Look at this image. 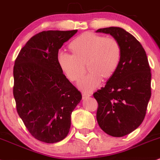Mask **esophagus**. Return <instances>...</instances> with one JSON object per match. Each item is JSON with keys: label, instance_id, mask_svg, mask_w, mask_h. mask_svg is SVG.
Wrapping results in <instances>:
<instances>
[{"label": "esophagus", "instance_id": "esophagus-1", "mask_svg": "<svg viewBox=\"0 0 160 160\" xmlns=\"http://www.w3.org/2000/svg\"><path fill=\"white\" fill-rule=\"evenodd\" d=\"M91 93H88V92L84 91V92H83V93H82V97H83V98H86V97H91Z\"/></svg>", "mask_w": 160, "mask_h": 160}]
</instances>
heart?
I'll return each mask as SVG.
<instances>
[{
    "mask_svg": "<svg viewBox=\"0 0 160 160\" xmlns=\"http://www.w3.org/2000/svg\"><path fill=\"white\" fill-rule=\"evenodd\" d=\"M69 48L72 54L59 52L58 63L72 82L80 79L86 63L89 72L78 83L84 91H93L100 84L102 78L107 79L113 76L119 67L121 48L114 37L85 32L73 39Z\"/></svg>",
    "mask_w": 160,
    "mask_h": 160,
    "instance_id": "heart-1",
    "label": "heart"
}]
</instances>
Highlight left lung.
<instances>
[{"label":"left lung","mask_w":160,"mask_h":160,"mask_svg":"<svg viewBox=\"0 0 160 160\" xmlns=\"http://www.w3.org/2000/svg\"><path fill=\"white\" fill-rule=\"evenodd\" d=\"M119 42L121 58L105 87L93 93L98 102L97 120L109 136L122 137L139 127L151 96V72L146 52L132 34L118 27L100 28Z\"/></svg>","instance_id":"left-lung-1"}]
</instances>
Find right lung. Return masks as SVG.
<instances>
[{"mask_svg": "<svg viewBox=\"0 0 160 160\" xmlns=\"http://www.w3.org/2000/svg\"><path fill=\"white\" fill-rule=\"evenodd\" d=\"M78 30L46 31L32 37L22 48L13 67L16 110L36 139L56 143L66 138L71 114L82 93L63 73L58 51Z\"/></svg>", "mask_w": 160, "mask_h": 160, "instance_id": "1", "label": "right lung"}]
</instances>
